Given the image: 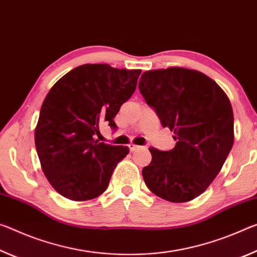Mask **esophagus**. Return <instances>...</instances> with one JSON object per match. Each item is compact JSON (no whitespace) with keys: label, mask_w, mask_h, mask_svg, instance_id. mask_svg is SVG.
<instances>
[{"label":"esophagus","mask_w":257,"mask_h":257,"mask_svg":"<svg viewBox=\"0 0 257 257\" xmlns=\"http://www.w3.org/2000/svg\"><path fill=\"white\" fill-rule=\"evenodd\" d=\"M128 148H130V150L132 151V153H136L137 150L140 149V147H139V146H136V145H130V146H128Z\"/></svg>","instance_id":"34e87169"}]
</instances>
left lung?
<instances>
[{"instance_id": "obj_1", "label": "left lung", "mask_w": 257, "mask_h": 257, "mask_svg": "<svg viewBox=\"0 0 257 257\" xmlns=\"http://www.w3.org/2000/svg\"><path fill=\"white\" fill-rule=\"evenodd\" d=\"M139 90L176 141L167 151L149 148L153 159L142 170L146 186L172 203L195 199L216 178L232 148L228 96L205 74L180 67L146 71Z\"/></svg>"}]
</instances>
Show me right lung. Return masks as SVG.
Listing matches in <instances>:
<instances>
[{
    "mask_svg": "<svg viewBox=\"0 0 257 257\" xmlns=\"http://www.w3.org/2000/svg\"><path fill=\"white\" fill-rule=\"evenodd\" d=\"M140 69L106 64L78 66L49 91L35 128L43 173L61 196L84 201L108 188L117 163L128 147L95 140L101 124L117 128L113 117L137 87Z\"/></svg>",
    "mask_w": 257,
    "mask_h": 257,
    "instance_id": "right-lung-1",
    "label": "right lung"
}]
</instances>
